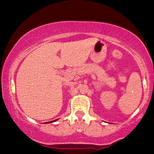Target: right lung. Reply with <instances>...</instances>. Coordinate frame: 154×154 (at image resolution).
I'll return each instance as SVG.
<instances>
[{
  "mask_svg": "<svg viewBox=\"0 0 154 154\" xmlns=\"http://www.w3.org/2000/svg\"><path fill=\"white\" fill-rule=\"evenodd\" d=\"M56 120H57V119H56V120H54V121H51V122H54V121H56ZM49 122H45V123H49Z\"/></svg>",
  "mask_w": 154,
  "mask_h": 154,
  "instance_id": "right-lung-1",
  "label": "right lung"
}]
</instances>
